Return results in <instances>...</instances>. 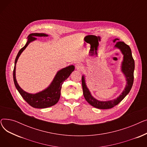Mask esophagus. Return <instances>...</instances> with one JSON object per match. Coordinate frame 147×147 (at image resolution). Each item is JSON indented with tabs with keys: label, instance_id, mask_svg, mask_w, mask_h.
<instances>
[{
	"label": "esophagus",
	"instance_id": "esophagus-1",
	"mask_svg": "<svg viewBox=\"0 0 147 147\" xmlns=\"http://www.w3.org/2000/svg\"><path fill=\"white\" fill-rule=\"evenodd\" d=\"M76 68L78 69H82L83 68V66L81 63H77L76 64Z\"/></svg>",
	"mask_w": 147,
	"mask_h": 147
}]
</instances>
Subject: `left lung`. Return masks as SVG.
<instances>
[{
	"instance_id": "8db88e82",
	"label": "left lung",
	"mask_w": 147,
	"mask_h": 147,
	"mask_svg": "<svg viewBox=\"0 0 147 147\" xmlns=\"http://www.w3.org/2000/svg\"><path fill=\"white\" fill-rule=\"evenodd\" d=\"M119 39L115 38L113 42L115 43L114 48L119 49L123 55V59L121 65V71L125 76L126 84V86L121 92V94L116 98L110 101H99L92 95L90 92L86 84L84 76L83 75L82 78V83L83 96L86 101L96 109H109L117 105L119 102L125 98L129 93L134 83V72L135 69V61L132 57V51L129 46L123 42L118 41Z\"/></svg>"
}]
</instances>
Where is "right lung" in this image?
Here are the masks:
<instances>
[{
  "label": "right lung",
  "mask_w": 147,
  "mask_h": 147,
  "mask_svg": "<svg viewBox=\"0 0 147 147\" xmlns=\"http://www.w3.org/2000/svg\"><path fill=\"white\" fill-rule=\"evenodd\" d=\"M48 34L45 33H32L28 35L27 42L24 47L22 48L18 52L17 57L15 60V65L13 71V78L15 86L19 92L20 95L25 101L32 107L36 109H45L56 104L59 99L61 95V89L63 83L68 78L71 73L74 70V66L73 65L61 69L49 84V86L45 89L38 92L36 94H30L21 88L16 80V64L17 61L24 50L31 43L37 39L36 37H47Z\"/></svg>",
  "instance_id": "add662e5"
}]
</instances>
